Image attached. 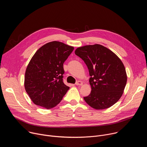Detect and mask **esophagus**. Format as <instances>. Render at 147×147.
Segmentation results:
<instances>
[{
	"mask_svg": "<svg viewBox=\"0 0 147 147\" xmlns=\"http://www.w3.org/2000/svg\"><path fill=\"white\" fill-rule=\"evenodd\" d=\"M82 82L81 81H77V82L76 83V86H82Z\"/></svg>",
	"mask_w": 147,
	"mask_h": 147,
	"instance_id": "34e87169",
	"label": "esophagus"
}]
</instances>
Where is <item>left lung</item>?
I'll use <instances>...</instances> for the list:
<instances>
[{
  "instance_id": "8db88e82",
  "label": "left lung",
  "mask_w": 147,
  "mask_h": 147,
  "mask_svg": "<svg viewBox=\"0 0 147 147\" xmlns=\"http://www.w3.org/2000/svg\"><path fill=\"white\" fill-rule=\"evenodd\" d=\"M75 54L84 61L91 76V92L84 99L98 110L113 106L123 95L127 82L121 60L110 49L99 44L79 47Z\"/></svg>"
}]
</instances>
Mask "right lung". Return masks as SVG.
<instances>
[{
    "instance_id": "add662e5",
    "label": "right lung",
    "mask_w": 147,
    "mask_h": 147,
    "mask_svg": "<svg viewBox=\"0 0 147 147\" xmlns=\"http://www.w3.org/2000/svg\"><path fill=\"white\" fill-rule=\"evenodd\" d=\"M73 50V47L52 41L34 55L26 69L24 87L34 104L50 109L61 100L69 89L63 81V63Z\"/></svg>"
}]
</instances>
